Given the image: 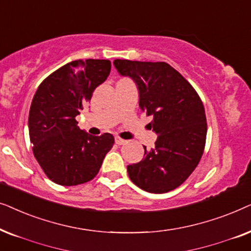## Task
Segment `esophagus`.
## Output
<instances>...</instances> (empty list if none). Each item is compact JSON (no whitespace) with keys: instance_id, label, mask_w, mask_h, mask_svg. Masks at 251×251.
Instances as JSON below:
<instances>
[{"instance_id":"obj_1","label":"esophagus","mask_w":251,"mask_h":251,"mask_svg":"<svg viewBox=\"0 0 251 251\" xmlns=\"http://www.w3.org/2000/svg\"><path fill=\"white\" fill-rule=\"evenodd\" d=\"M115 142L117 143V145L122 146V145H125V143H127V140H124V139H120L117 136V138H115Z\"/></svg>"}]
</instances>
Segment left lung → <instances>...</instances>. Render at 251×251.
I'll list each match as a JSON object with an SVG mask.
<instances>
[{
    "instance_id": "left-lung-1",
    "label": "left lung",
    "mask_w": 251,
    "mask_h": 251,
    "mask_svg": "<svg viewBox=\"0 0 251 251\" xmlns=\"http://www.w3.org/2000/svg\"><path fill=\"white\" fill-rule=\"evenodd\" d=\"M122 76H129L139 91V106L152 116L150 128L158 135L145 158L127 165L129 179L149 193L179 187L198 166L206 138L203 103L193 86L164 62L115 59Z\"/></svg>"
}]
</instances>
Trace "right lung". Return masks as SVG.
<instances>
[{
    "instance_id": "right-lung-1",
    "label": "right lung",
    "mask_w": 251,
    "mask_h": 251,
    "mask_svg": "<svg viewBox=\"0 0 251 251\" xmlns=\"http://www.w3.org/2000/svg\"><path fill=\"white\" fill-rule=\"evenodd\" d=\"M110 70L108 59H78L47 76L35 92L28 116L33 153L57 185L76 186L92 180L112 148V134L93 136L80 129L75 120Z\"/></svg>"
}]
</instances>
